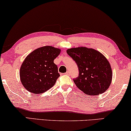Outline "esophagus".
Listing matches in <instances>:
<instances>
[{
  "label": "esophagus",
  "instance_id": "obj_1",
  "mask_svg": "<svg viewBox=\"0 0 131 131\" xmlns=\"http://www.w3.org/2000/svg\"><path fill=\"white\" fill-rule=\"evenodd\" d=\"M65 74H66V75H69V74H70V72H69V71H67V72H66V73H65Z\"/></svg>",
  "mask_w": 131,
  "mask_h": 131
}]
</instances>
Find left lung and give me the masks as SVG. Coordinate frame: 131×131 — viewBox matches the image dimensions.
<instances>
[{
	"mask_svg": "<svg viewBox=\"0 0 131 131\" xmlns=\"http://www.w3.org/2000/svg\"><path fill=\"white\" fill-rule=\"evenodd\" d=\"M66 52L79 68V76L73 81L80 90L86 95H97L108 89L112 72L108 60L102 53L86 47L69 49Z\"/></svg>",
	"mask_w": 131,
	"mask_h": 131,
	"instance_id": "1",
	"label": "left lung"
}]
</instances>
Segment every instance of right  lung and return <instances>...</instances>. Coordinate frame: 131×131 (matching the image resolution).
I'll return each instance as SVG.
<instances>
[{
	"label": "right lung",
	"instance_id": "obj_1",
	"mask_svg": "<svg viewBox=\"0 0 131 131\" xmlns=\"http://www.w3.org/2000/svg\"><path fill=\"white\" fill-rule=\"evenodd\" d=\"M60 52L59 49L43 46L34 50L25 58L20 69V78L27 91L39 94L55 84L60 75L53 60Z\"/></svg>",
	"mask_w": 131,
	"mask_h": 131
}]
</instances>
